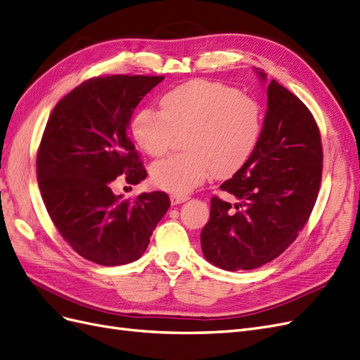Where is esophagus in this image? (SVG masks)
<instances>
[{
	"label": "esophagus",
	"mask_w": 360,
	"mask_h": 360,
	"mask_svg": "<svg viewBox=\"0 0 360 360\" xmlns=\"http://www.w3.org/2000/svg\"><path fill=\"white\" fill-rule=\"evenodd\" d=\"M169 200H171V204H172V205H177V204H181V202H184V201H188L189 197H188V195L171 193V195H169Z\"/></svg>",
	"instance_id": "34e87169"
}]
</instances>
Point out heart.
Here are the masks:
<instances>
[{"mask_svg":"<svg viewBox=\"0 0 360 360\" xmlns=\"http://www.w3.org/2000/svg\"><path fill=\"white\" fill-rule=\"evenodd\" d=\"M255 99L221 82L195 79L162 96L160 110L143 108L130 123L135 143L150 156H162L174 134L184 132L186 153L156 162L151 180L172 193H188L214 174L228 177L252 155L261 134Z\"/></svg>","mask_w":360,"mask_h":360,"instance_id":"obj_1","label":"heart"}]
</instances>
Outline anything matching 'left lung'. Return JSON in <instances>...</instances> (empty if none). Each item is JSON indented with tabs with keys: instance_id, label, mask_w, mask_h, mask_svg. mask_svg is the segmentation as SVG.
<instances>
[{
	"instance_id": "obj_1",
	"label": "left lung",
	"mask_w": 360,
	"mask_h": 360,
	"mask_svg": "<svg viewBox=\"0 0 360 360\" xmlns=\"http://www.w3.org/2000/svg\"><path fill=\"white\" fill-rule=\"evenodd\" d=\"M266 82V73L255 69ZM323 147L304 103L275 79L258 143L221 189L236 204L213 197L201 231L204 258L224 270H250L279 257L296 240L317 201Z\"/></svg>"
}]
</instances>
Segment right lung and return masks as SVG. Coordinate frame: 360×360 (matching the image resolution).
I'll return each mask as SVG.
<instances>
[{
  "instance_id": "add662e5",
  "label": "right lung",
  "mask_w": 360,
  "mask_h": 360,
  "mask_svg": "<svg viewBox=\"0 0 360 360\" xmlns=\"http://www.w3.org/2000/svg\"><path fill=\"white\" fill-rule=\"evenodd\" d=\"M163 76H97L56 105L37 153V181L53 225L85 259L101 266L127 264L143 257L150 237L169 209L165 192L134 200L112 192L123 176L147 177L127 129L143 97Z\"/></svg>"
}]
</instances>
